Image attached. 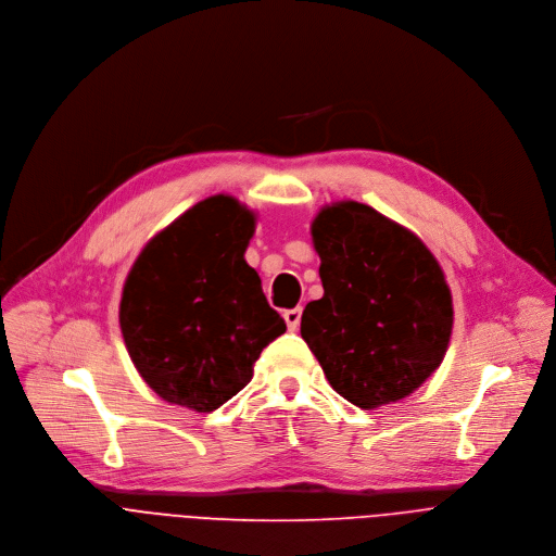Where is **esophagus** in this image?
<instances>
[{
    "label": "esophagus",
    "mask_w": 556,
    "mask_h": 556,
    "mask_svg": "<svg viewBox=\"0 0 556 556\" xmlns=\"http://www.w3.org/2000/svg\"><path fill=\"white\" fill-rule=\"evenodd\" d=\"M285 319H287V326H289V330H298V326H300V319H302V306H295V308H289V311H285Z\"/></svg>",
    "instance_id": "34e87169"
}]
</instances>
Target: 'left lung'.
<instances>
[{
  "label": "left lung",
  "mask_w": 556,
  "mask_h": 556,
  "mask_svg": "<svg viewBox=\"0 0 556 556\" xmlns=\"http://www.w3.org/2000/svg\"><path fill=\"white\" fill-rule=\"evenodd\" d=\"M324 295L300 332L328 383L362 409L416 392L445 359L454 298L435 256L405 226L344 199L311 220Z\"/></svg>",
  "instance_id": "left-lung-1"
}]
</instances>
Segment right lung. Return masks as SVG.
Here are the masks:
<instances>
[{
  "label": "right lung",
  "instance_id": "right-lung-1",
  "mask_svg": "<svg viewBox=\"0 0 556 556\" xmlns=\"http://www.w3.org/2000/svg\"><path fill=\"white\" fill-rule=\"evenodd\" d=\"M254 232L252 207L212 194L151 237L131 265L121 330L136 370L166 403L199 414L220 407L287 330L245 261Z\"/></svg>",
  "mask_w": 556,
  "mask_h": 556
}]
</instances>
